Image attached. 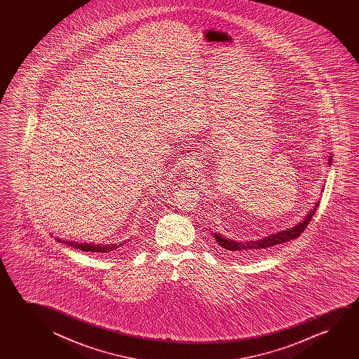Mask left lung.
I'll use <instances>...</instances> for the list:
<instances>
[{
  "mask_svg": "<svg viewBox=\"0 0 359 359\" xmlns=\"http://www.w3.org/2000/svg\"><path fill=\"white\" fill-rule=\"evenodd\" d=\"M331 159H332V157L330 156L329 164H331ZM319 205L320 201L316 202L314 208L309 212V215L305 217L303 221L300 222L299 224H297L293 228H288L287 231H280L278 233H276V234H271V236H266V238L260 239V241H231V239H228L226 236H221L218 233H215L213 238H215V241H216L219 248L224 249V250L231 251V252H236V254H246V252L262 250V249H267V248H272V246L275 248L276 245L285 244V243L290 241L292 239H297L304 231L308 224H309Z\"/></svg>",
  "mask_w": 359,
  "mask_h": 359,
  "instance_id": "obj_1",
  "label": "left lung"
}]
</instances>
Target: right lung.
<instances>
[{
    "label": "right lung",
    "instance_id": "right-lung-1",
    "mask_svg": "<svg viewBox=\"0 0 359 359\" xmlns=\"http://www.w3.org/2000/svg\"><path fill=\"white\" fill-rule=\"evenodd\" d=\"M57 241L60 243H65V244H67V245L72 246L74 249H79V250L82 251H89V252H102V254H107V252H110V251H116L118 248L121 245V244H110V245H93V244H86V243H82V244H76L74 241H62L57 239Z\"/></svg>",
    "mask_w": 359,
    "mask_h": 359
}]
</instances>
